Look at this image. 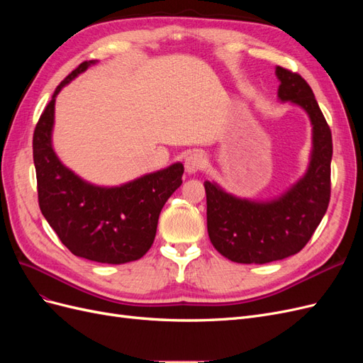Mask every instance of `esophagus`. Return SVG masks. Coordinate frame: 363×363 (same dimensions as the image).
I'll return each instance as SVG.
<instances>
[{"label":"esophagus","instance_id":"obj_1","mask_svg":"<svg viewBox=\"0 0 363 363\" xmlns=\"http://www.w3.org/2000/svg\"><path fill=\"white\" fill-rule=\"evenodd\" d=\"M204 164H206V157L199 151L191 152V155H188V157L184 159V169L189 174H195L196 171L203 169Z\"/></svg>","mask_w":363,"mask_h":363}]
</instances>
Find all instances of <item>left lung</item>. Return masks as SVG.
I'll return each mask as SVG.
<instances>
[{
	"label": "left lung",
	"mask_w": 363,
	"mask_h": 363,
	"mask_svg": "<svg viewBox=\"0 0 363 363\" xmlns=\"http://www.w3.org/2000/svg\"><path fill=\"white\" fill-rule=\"evenodd\" d=\"M280 101L300 106L312 124L309 168L289 191L271 201H252L204 182L207 232L218 252L238 263H268L301 251L330 201L332 131L311 86L300 74L276 68Z\"/></svg>",
	"instance_id": "1"
}]
</instances>
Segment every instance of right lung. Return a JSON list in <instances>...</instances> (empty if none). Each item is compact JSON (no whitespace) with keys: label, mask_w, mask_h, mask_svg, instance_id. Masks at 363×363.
<instances>
[{"label":"right lung","mask_w":363,"mask_h":363,"mask_svg":"<svg viewBox=\"0 0 363 363\" xmlns=\"http://www.w3.org/2000/svg\"><path fill=\"white\" fill-rule=\"evenodd\" d=\"M95 60L83 62L54 91L33 135V160L42 215L72 255L121 265L140 259L156 238L162 207L180 188L183 164L145 174L125 184L103 188L84 182L52 150L54 104L65 84Z\"/></svg>","instance_id":"obj_1"}]
</instances>
